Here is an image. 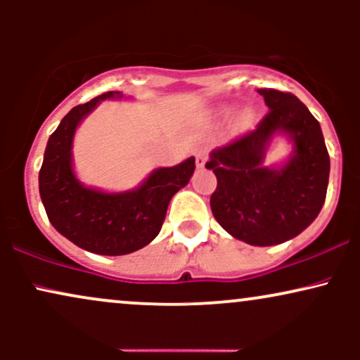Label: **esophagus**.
<instances>
[{"label": "esophagus", "instance_id": "34e87169", "mask_svg": "<svg viewBox=\"0 0 360 360\" xmlns=\"http://www.w3.org/2000/svg\"><path fill=\"white\" fill-rule=\"evenodd\" d=\"M208 160V147H200L196 150V166L203 167Z\"/></svg>", "mask_w": 360, "mask_h": 360}]
</instances>
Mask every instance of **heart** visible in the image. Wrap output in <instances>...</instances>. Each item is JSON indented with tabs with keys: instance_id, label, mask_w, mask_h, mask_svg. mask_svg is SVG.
Listing matches in <instances>:
<instances>
[{
	"instance_id": "heart-1",
	"label": "heart",
	"mask_w": 360,
	"mask_h": 360,
	"mask_svg": "<svg viewBox=\"0 0 360 360\" xmlns=\"http://www.w3.org/2000/svg\"><path fill=\"white\" fill-rule=\"evenodd\" d=\"M243 123H250L252 122V115L250 113H245V115H243Z\"/></svg>"
}]
</instances>
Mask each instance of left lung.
I'll use <instances>...</instances> for the list:
<instances>
[{
    "mask_svg": "<svg viewBox=\"0 0 360 360\" xmlns=\"http://www.w3.org/2000/svg\"><path fill=\"white\" fill-rule=\"evenodd\" d=\"M269 111L257 127L217 147L206 167L217 176L210 198L214 220L250 245H276L303 232L325 203L330 157L318 120L295 94L259 89ZM286 133L295 152L286 167L262 166L265 147Z\"/></svg>",
    "mask_w": 360,
    "mask_h": 360,
    "instance_id": "8db88e82",
    "label": "left lung"
}]
</instances>
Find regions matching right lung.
Wrapping results in <instances>:
<instances>
[{"instance_id": "add662e5", "label": "right lung", "mask_w": 360, "mask_h": 360, "mask_svg": "<svg viewBox=\"0 0 360 360\" xmlns=\"http://www.w3.org/2000/svg\"><path fill=\"white\" fill-rule=\"evenodd\" d=\"M122 98L108 91L77 105L62 118L47 142L39 174V189L53 229L81 249L101 255H125L159 235L171 198L194 172V157L174 167L157 169L140 188L127 193H101L84 188L74 176L71 147L76 127L101 100Z\"/></svg>"}]
</instances>
